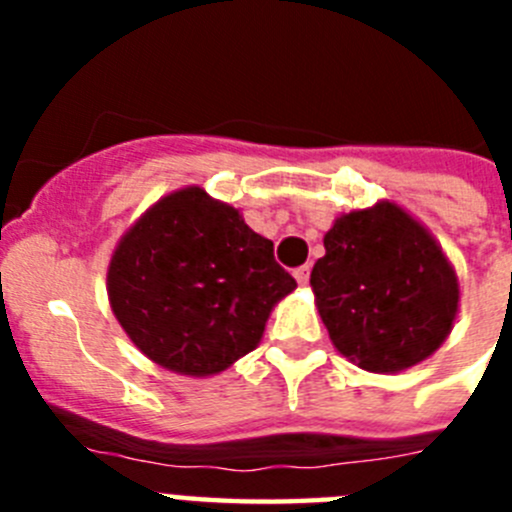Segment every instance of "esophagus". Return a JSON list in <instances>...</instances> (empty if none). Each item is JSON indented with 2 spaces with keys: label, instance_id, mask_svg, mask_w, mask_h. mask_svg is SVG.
I'll return each mask as SVG.
<instances>
[{
  "label": "esophagus",
  "instance_id": "34e87169",
  "mask_svg": "<svg viewBox=\"0 0 512 512\" xmlns=\"http://www.w3.org/2000/svg\"><path fill=\"white\" fill-rule=\"evenodd\" d=\"M295 277H297V282L300 284H307V279H310V266H300V269H295Z\"/></svg>",
  "mask_w": 512,
  "mask_h": 512
}]
</instances>
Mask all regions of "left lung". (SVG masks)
Masks as SVG:
<instances>
[{
	"instance_id": "obj_1",
	"label": "left lung",
	"mask_w": 512,
	"mask_h": 512,
	"mask_svg": "<svg viewBox=\"0 0 512 512\" xmlns=\"http://www.w3.org/2000/svg\"><path fill=\"white\" fill-rule=\"evenodd\" d=\"M310 284L333 346L374 374L420 364L459 310L454 266L428 230L392 202L341 215Z\"/></svg>"
}]
</instances>
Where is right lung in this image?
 <instances>
[{
	"mask_svg": "<svg viewBox=\"0 0 512 512\" xmlns=\"http://www.w3.org/2000/svg\"><path fill=\"white\" fill-rule=\"evenodd\" d=\"M297 282L235 207L187 187L122 235L107 269L117 323L158 366L210 377L259 346Z\"/></svg>",
	"mask_w": 512,
	"mask_h": 512,
	"instance_id": "right-lung-1",
	"label": "right lung"
}]
</instances>
